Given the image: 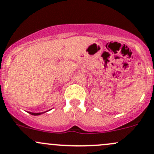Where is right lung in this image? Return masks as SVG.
I'll return each instance as SVG.
<instances>
[{
    "label": "right lung",
    "instance_id": "add662e5",
    "mask_svg": "<svg viewBox=\"0 0 154 154\" xmlns=\"http://www.w3.org/2000/svg\"><path fill=\"white\" fill-rule=\"evenodd\" d=\"M46 112H47V111H46ZM46 112H38V113H35V112H28V113H29V114H30V115H32V116H39V115L43 114V113Z\"/></svg>",
    "mask_w": 154,
    "mask_h": 154
}]
</instances>
